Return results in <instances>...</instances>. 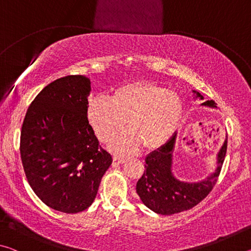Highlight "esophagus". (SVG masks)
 <instances>
[{
  "instance_id": "obj_1",
  "label": "esophagus",
  "mask_w": 251,
  "mask_h": 251,
  "mask_svg": "<svg viewBox=\"0 0 251 251\" xmlns=\"http://www.w3.org/2000/svg\"><path fill=\"white\" fill-rule=\"evenodd\" d=\"M125 161V159L123 158V157H120V156H114L113 157V163L114 165H121Z\"/></svg>"
}]
</instances>
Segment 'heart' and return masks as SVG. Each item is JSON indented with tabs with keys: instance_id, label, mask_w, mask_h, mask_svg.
I'll return each mask as SVG.
<instances>
[{
	"instance_id": "heart-1",
	"label": "heart",
	"mask_w": 251,
	"mask_h": 251,
	"mask_svg": "<svg viewBox=\"0 0 251 251\" xmlns=\"http://www.w3.org/2000/svg\"><path fill=\"white\" fill-rule=\"evenodd\" d=\"M184 106L176 92L151 80H134L118 86L112 96H93L86 117L100 142L112 143L110 150L127 154L143 147L146 151L159 150L171 141L179 127Z\"/></svg>"
}]
</instances>
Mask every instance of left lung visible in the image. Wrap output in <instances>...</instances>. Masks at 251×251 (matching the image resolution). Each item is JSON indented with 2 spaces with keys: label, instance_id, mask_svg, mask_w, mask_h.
Here are the masks:
<instances>
[{
  "label": "left lung",
  "instance_id": "obj_1",
  "mask_svg": "<svg viewBox=\"0 0 251 251\" xmlns=\"http://www.w3.org/2000/svg\"><path fill=\"white\" fill-rule=\"evenodd\" d=\"M196 99L203 100L201 93L193 91ZM201 105L216 107L214 100ZM176 134L166 145L154 151L146 157L143 176L136 185V192L143 203L151 210L160 215H173L188 210L206 198L217 182L227 151V136L217 155V168L206 179L198 182L178 180L173 174V151Z\"/></svg>",
  "mask_w": 251,
  "mask_h": 251
}]
</instances>
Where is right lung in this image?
Instances as JSON below:
<instances>
[{
    "mask_svg": "<svg viewBox=\"0 0 251 251\" xmlns=\"http://www.w3.org/2000/svg\"><path fill=\"white\" fill-rule=\"evenodd\" d=\"M91 80L69 75L45 86L25 115L21 158L29 186L52 209L76 214L90 207L112 156L86 117Z\"/></svg>",
    "mask_w": 251,
    "mask_h": 251,
    "instance_id": "1",
    "label": "right lung"
}]
</instances>
